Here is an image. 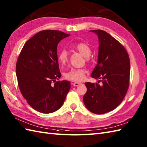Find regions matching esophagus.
I'll list each match as a JSON object with an SVG mask.
<instances>
[{"label": "esophagus", "mask_w": 147, "mask_h": 147, "mask_svg": "<svg viewBox=\"0 0 147 147\" xmlns=\"http://www.w3.org/2000/svg\"><path fill=\"white\" fill-rule=\"evenodd\" d=\"M81 84V83H78V82H75V83H73V85L74 86H79V85Z\"/></svg>", "instance_id": "34e87169"}]
</instances>
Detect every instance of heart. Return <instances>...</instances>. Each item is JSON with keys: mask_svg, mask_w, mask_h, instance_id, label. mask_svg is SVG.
Segmentation results:
<instances>
[{"mask_svg": "<svg viewBox=\"0 0 147 147\" xmlns=\"http://www.w3.org/2000/svg\"><path fill=\"white\" fill-rule=\"evenodd\" d=\"M75 49L86 57L87 59L91 53V48L90 46L86 42H81L74 46ZM58 61L61 64H66L68 59V52L65 50H61L58 54ZM85 71L83 69H75L72 68L64 74L66 79L73 81H81L84 79Z\"/></svg>", "mask_w": 147, "mask_h": 147, "instance_id": "b5f03b06", "label": "heart"}]
</instances>
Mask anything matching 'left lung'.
I'll list each match as a JSON object with an SVG mask.
<instances>
[{
	"mask_svg": "<svg viewBox=\"0 0 147 147\" xmlns=\"http://www.w3.org/2000/svg\"><path fill=\"white\" fill-rule=\"evenodd\" d=\"M98 63L91 77L100 79L102 84L87 82L83 96L85 107L95 114H104L115 110L123 100L129 87L130 64L127 50L110 34L100 29Z\"/></svg>",
	"mask_w": 147,
	"mask_h": 147,
	"instance_id": "8db88e82",
	"label": "left lung"
}]
</instances>
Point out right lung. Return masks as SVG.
I'll use <instances>...</instances> for the list:
<instances>
[{
    "mask_svg": "<svg viewBox=\"0 0 147 147\" xmlns=\"http://www.w3.org/2000/svg\"><path fill=\"white\" fill-rule=\"evenodd\" d=\"M69 36L59 30L40 31L25 43L17 61L20 93L30 107L42 113L59 110L70 90L69 81H56L61 76L57 44Z\"/></svg>",
    "mask_w": 147,
    "mask_h": 147,
    "instance_id": "add662e5",
    "label": "right lung"
}]
</instances>
